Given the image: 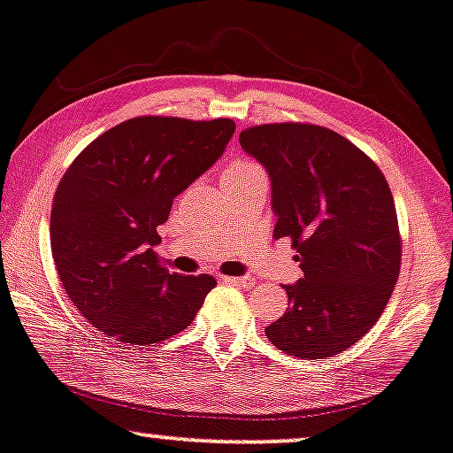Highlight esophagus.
<instances>
[{"instance_id": "34e87169", "label": "esophagus", "mask_w": 453, "mask_h": 453, "mask_svg": "<svg viewBox=\"0 0 453 453\" xmlns=\"http://www.w3.org/2000/svg\"><path fill=\"white\" fill-rule=\"evenodd\" d=\"M226 283H234V286H249L252 281L250 277H221Z\"/></svg>"}]
</instances>
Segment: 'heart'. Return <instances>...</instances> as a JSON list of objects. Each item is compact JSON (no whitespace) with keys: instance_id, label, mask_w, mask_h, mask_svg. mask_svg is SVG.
I'll return each mask as SVG.
<instances>
[{"instance_id":"heart-1","label":"heart","mask_w":453,"mask_h":453,"mask_svg":"<svg viewBox=\"0 0 453 453\" xmlns=\"http://www.w3.org/2000/svg\"><path fill=\"white\" fill-rule=\"evenodd\" d=\"M257 173H263L261 165L250 159H238L227 167L226 173H223V178H249V176H257Z\"/></svg>"}]
</instances>
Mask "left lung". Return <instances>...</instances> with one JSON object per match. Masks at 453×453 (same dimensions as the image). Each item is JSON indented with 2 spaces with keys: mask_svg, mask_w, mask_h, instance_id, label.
I'll return each instance as SVG.
<instances>
[{
  "mask_svg": "<svg viewBox=\"0 0 453 453\" xmlns=\"http://www.w3.org/2000/svg\"><path fill=\"white\" fill-rule=\"evenodd\" d=\"M240 147L271 178L273 236L289 238L303 280L283 286L288 312L265 329L289 357L327 358L385 311L402 263L394 196L369 155L315 124H263Z\"/></svg>",
  "mask_w": 453,
  "mask_h": 453,
  "instance_id": "obj_1",
  "label": "left lung"
}]
</instances>
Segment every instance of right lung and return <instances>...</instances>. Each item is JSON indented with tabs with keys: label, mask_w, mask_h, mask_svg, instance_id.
<instances>
[{
	"label": "right lung",
	"mask_w": 453,
	"mask_h": 453,
	"mask_svg": "<svg viewBox=\"0 0 453 453\" xmlns=\"http://www.w3.org/2000/svg\"><path fill=\"white\" fill-rule=\"evenodd\" d=\"M230 118L141 116L95 138L59 180L51 255L68 298L96 331L147 346L188 327L215 288L170 273L155 246L173 198L219 159Z\"/></svg>",
	"instance_id": "obj_1"
}]
</instances>
